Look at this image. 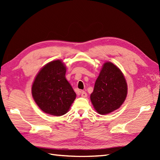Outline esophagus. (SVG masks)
<instances>
[{
    "instance_id": "esophagus-1",
    "label": "esophagus",
    "mask_w": 160,
    "mask_h": 160,
    "mask_svg": "<svg viewBox=\"0 0 160 160\" xmlns=\"http://www.w3.org/2000/svg\"><path fill=\"white\" fill-rule=\"evenodd\" d=\"M81 96L82 98H87V93L85 92V91H81Z\"/></svg>"
}]
</instances>
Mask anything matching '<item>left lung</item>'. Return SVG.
<instances>
[{"label": "left lung", "instance_id": "obj_1", "mask_svg": "<svg viewBox=\"0 0 160 160\" xmlns=\"http://www.w3.org/2000/svg\"><path fill=\"white\" fill-rule=\"evenodd\" d=\"M127 84L120 69L111 62H105L91 94L95 109L101 115L108 114L121 107L127 95Z\"/></svg>", "mask_w": 160, "mask_h": 160}]
</instances>
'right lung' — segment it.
Listing matches in <instances>:
<instances>
[{"mask_svg":"<svg viewBox=\"0 0 160 160\" xmlns=\"http://www.w3.org/2000/svg\"><path fill=\"white\" fill-rule=\"evenodd\" d=\"M66 67L60 60L44 66L32 87L33 100L45 113L61 116L67 113L76 94L65 78Z\"/></svg>","mask_w":160,"mask_h":160,"instance_id":"add662e5","label":"right lung"}]
</instances>
